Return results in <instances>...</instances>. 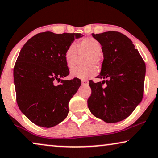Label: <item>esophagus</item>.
I'll list each match as a JSON object with an SVG mask.
<instances>
[{
	"label": "esophagus",
	"instance_id": "esophagus-1",
	"mask_svg": "<svg viewBox=\"0 0 158 158\" xmlns=\"http://www.w3.org/2000/svg\"><path fill=\"white\" fill-rule=\"evenodd\" d=\"M82 84H83V85H88V81H87V80H83V81H82Z\"/></svg>",
	"mask_w": 158,
	"mask_h": 158
}]
</instances>
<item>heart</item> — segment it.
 <instances>
[{
  "label": "heart",
  "mask_w": 158,
  "mask_h": 158,
  "mask_svg": "<svg viewBox=\"0 0 158 158\" xmlns=\"http://www.w3.org/2000/svg\"><path fill=\"white\" fill-rule=\"evenodd\" d=\"M102 47L100 42L94 37H85L77 45L71 44L64 52V61L66 65L70 69L74 68L77 63L79 55H88L85 57V64L89 65L83 68H77L71 72V76L80 79H88L97 74L98 70L96 67L100 65V55Z\"/></svg>",
  "instance_id": "1"
}]
</instances>
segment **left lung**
<instances>
[{
	"instance_id": "1",
	"label": "left lung",
	"mask_w": 158,
	"mask_h": 158,
	"mask_svg": "<svg viewBox=\"0 0 158 158\" xmlns=\"http://www.w3.org/2000/svg\"><path fill=\"white\" fill-rule=\"evenodd\" d=\"M92 36L102 47L104 59L97 77L103 81H89L91 95L88 99V109L106 122H120L128 117L142 101L145 63L124 34L111 31Z\"/></svg>"
}]
</instances>
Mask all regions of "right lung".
<instances>
[{"label":"right lung","instance_id":"1","mask_svg":"<svg viewBox=\"0 0 158 158\" xmlns=\"http://www.w3.org/2000/svg\"><path fill=\"white\" fill-rule=\"evenodd\" d=\"M78 33H39L21 48L14 68L17 104L29 119L40 127H54L69 112L68 103L81 85L77 77L61 80L70 73L64 52ZM61 84L55 85V81Z\"/></svg>","mask_w":158,"mask_h":158}]
</instances>
